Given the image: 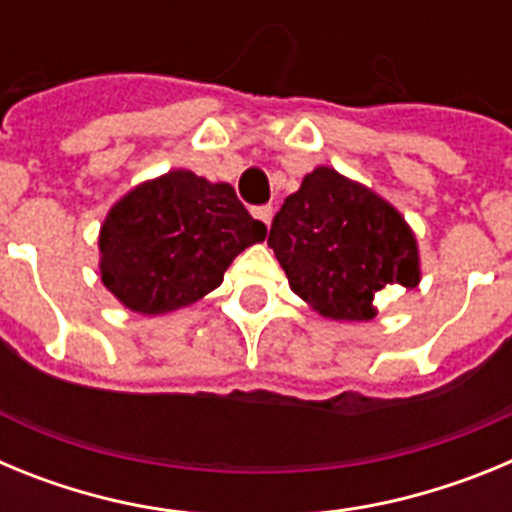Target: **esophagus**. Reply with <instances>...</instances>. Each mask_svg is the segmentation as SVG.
I'll return each mask as SVG.
<instances>
[{"mask_svg":"<svg viewBox=\"0 0 512 512\" xmlns=\"http://www.w3.org/2000/svg\"><path fill=\"white\" fill-rule=\"evenodd\" d=\"M253 215L259 217L261 223L266 225V228H269L271 225V217H274V207L271 205H264V207H256V212H253Z\"/></svg>","mask_w":512,"mask_h":512,"instance_id":"obj_1","label":"esophagus"}]
</instances>
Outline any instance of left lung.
Here are the masks:
<instances>
[{"label": "left lung", "instance_id": "obj_1", "mask_svg": "<svg viewBox=\"0 0 512 512\" xmlns=\"http://www.w3.org/2000/svg\"><path fill=\"white\" fill-rule=\"evenodd\" d=\"M269 246L289 287L323 318L372 320L374 295L420 284L413 228L374 189L318 166L274 215Z\"/></svg>", "mask_w": 512, "mask_h": 512}]
</instances>
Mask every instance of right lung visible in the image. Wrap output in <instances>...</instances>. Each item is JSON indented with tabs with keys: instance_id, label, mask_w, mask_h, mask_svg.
Listing matches in <instances>:
<instances>
[{
	"instance_id": "1",
	"label": "right lung",
	"mask_w": 512,
	"mask_h": 512,
	"mask_svg": "<svg viewBox=\"0 0 512 512\" xmlns=\"http://www.w3.org/2000/svg\"><path fill=\"white\" fill-rule=\"evenodd\" d=\"M266 238L235 189L174 169L140 182L99 228V277L138 315L182 310L220 287L241 251Z\"/></svg>"
}]
</instances>
